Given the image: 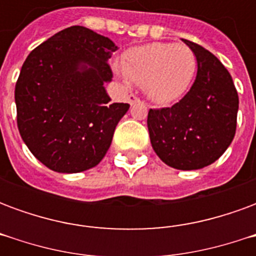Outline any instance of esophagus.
<instances>
[{
	"label": "esophagus",
	"mask_w": 256,
	"mask_h": 256,
	"mask_svg": "<svg viewBox=\"0 0 256 256\" xmlns=\"http://www.w3.org/2000/svg\"><path fill=\"white\" fill-rule=\"evenodd\" d=\"M128 102L133 106V104H137V102H141V100H140L138 97L137 96H134V94H130L128 96Z\"/></svg>",
	"instance_id": "obj_1"
}]
</instances>
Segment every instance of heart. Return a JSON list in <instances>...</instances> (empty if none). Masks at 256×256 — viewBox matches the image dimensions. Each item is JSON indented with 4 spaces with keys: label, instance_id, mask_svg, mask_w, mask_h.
<instances>
[{
    "label": "heart",
    "instance_id": "obj_1",
    "mask_svg": "<svg viewBox=\"0 0 256 256\" xmlns=\"http://www.w3.org/2000/svg\"><path fill=\"white\" fill-rule=\"evenodd\" d=\"M122 68L130 80L144 86L150 100L167 104L189 89L196 72V58L185 45L155 42L126 53Z\"/></svg>",
    "mask_w": 256,
    "mask_h": 256
}]
</instances>
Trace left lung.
I'll return each instance as SVG.
<instances>
[{
  "label": "left lung",
  "mask_w": 256,
  "mask_h": 256,
  "mask_svg": "<svg viewBox=\"0 0 256 256\" xmlns=\"http://www.w3.org/2000/svg\"><path fill=\"white\" fill-rule=\"evenodd\" d=\"M182 41L196 56V79L172 106L150 110L146 123L162 162L177 170H198L220 159L233 141L238 96L229 71L212 53Z\"/></svg>",
  "instance_id": "8db88e82"
}]
</instances>
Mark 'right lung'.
<instances>
[{"instance_id":"1","label":"right lung","mask_w":256,"mask_h":256,"mask_svg":"<svg viewBox=\"0 0 256 256\" xmlns=\"http://www.w3.org/2000/svg\"><path fill=\"white\" fill-rule=\"evenodd\" d=\"M118 46L72 26L27 56L14 88L20 136L42 164L58 172L97 166L110 150L128 104L111 102L108 60Z\"/></svg>"}]
</instances>
